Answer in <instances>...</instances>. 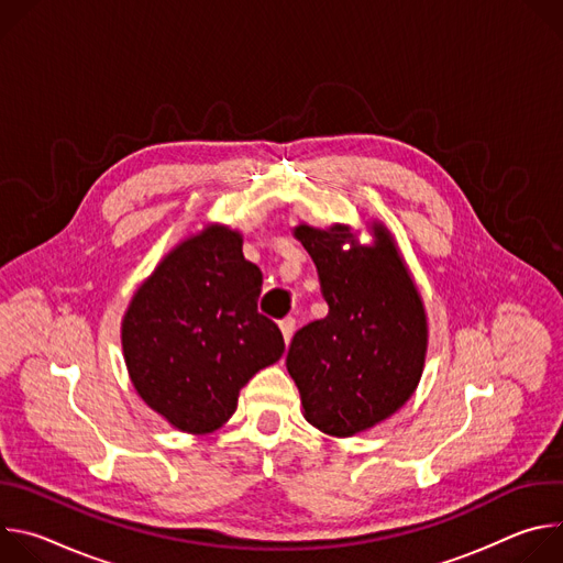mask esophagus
<instances>
[{"instance_id": "esophagus-1", "label": "esophagus", "mask_w": 563, "mask_h": 563, "mask_svg": "<svg viewBox=\"0 0 563 563\" xmlns=\"http://www.w3.org/2000/svg\"><path fill=\"white\" fill-rule=\"evenodd\" d=\"M280 332H283L285 343H289L291 336H294V332H296V318H294V316H287V318L280 320Z\"/></svg>"}]
</instances>
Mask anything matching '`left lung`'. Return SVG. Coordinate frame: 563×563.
<instances>
[{
  "instance_id": "obj_1",
  "label": "left lung",
  "mask_w": 563,
  "mask_h": 563,
  "mask_svg": "<svg viewBox=\"0 0 563 563\" xmlns=\"http://www.w3.org/2000/svg\"><path fill=\"white\" fill-rule=\"evenodd\" d=\"M352 243L347 227H296L311 256L330 313L300 328L287 352L305 419L332 437H352L412 396L426 363L428 323L421 296L389 233ZM351 250L345 251L344 245Z\"/></svg>"
}]
</instances>
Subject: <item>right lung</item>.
Segmentation results:
<instances>
[{
  "label": "right lung",
  "mask_w": 563,
  "mask_h": 563,
  "mask_svg": "<svg viewBox=\"0 0 563 563\" xmlns=\"http://www.w3.org/2000/svg\"><path fill=\"white\" fill-rule=\"evenodd\" d=\"M261 287L240 233L211 227L135 291L122 320L126 367L144 404L174 428L218 430L247 380L283 356L278 325L258 311Z\"/></svg>",
  "instance_id": "1"
}]
</instances>
